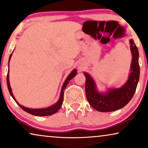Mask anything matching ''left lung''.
Masks as SVG:
<instances>
[{
	"instance_id": "8db88e82",
	"label": "left lung",
	"mask_w": 148,
	"mask_h": 148,
	"mask_svg": "<svg viewBox=\"0 0 148 148\" xmlns=\"http://www.w3.org/2000/svg\"><path fill=\"white\" fill-rule=\"evenodd\" d=\"M132 62L131 73L127 82L119 88L110 89L105 93L97 90L94 81L90 75L85 72L86 76V94L89 104L100 112H112L122 108L128 104L133 98L139 79L140 68L139 65V52L137 46L131 39L129 41Z\"/></svg>"
}]
</instances>
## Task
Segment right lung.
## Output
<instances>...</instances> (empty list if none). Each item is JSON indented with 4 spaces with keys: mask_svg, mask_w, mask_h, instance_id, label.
I'll list each match as a JSON object with an SVG mask.
<instances>
[{
    "mask_svg": "<svg viewBox=\"0 0 148 148\" xmlns=\"http://www.w3.org/2000/svg\"><path fill=\"white\" fill-rule=\"evenodd\" d=\"M12 54H13V53H11V55H10V56H9V64L10 59H11V56H12ZM9 72H8L7 76V87H8V90H9V91L10 94H11V96L13 97V98L14 99V100H15V102H17V104L19 105V106L21 107V108L23 109L24 111H25V112L29 113V114H31L35 115V116H49V115H52V114H54V113H56L58 110H59V109L60 108V107H61V106H62V102H63L64 90H65L66 87V86H67V84H69V81L71 80V79L73 78L74 77L77 75V70L76 69H74L73 71H72L71 72V73L69 75L68 77L66 79V80L64 81L63 85H62L59 100H58V102H56V104H54L52 105V106H50V107H48V108H36V109H33V108H27V107L23 106H22V105L19 104V103L17 102V100H16V99L15 98V97H14V96H13V93H12V90H11V86H10V84H9Z\"/></svg>",
    "mask_w": 148,
    "mask_h": 148,
    "instance_id": "right-lung-1",
    "label": "right lung"
}]
</instances>
